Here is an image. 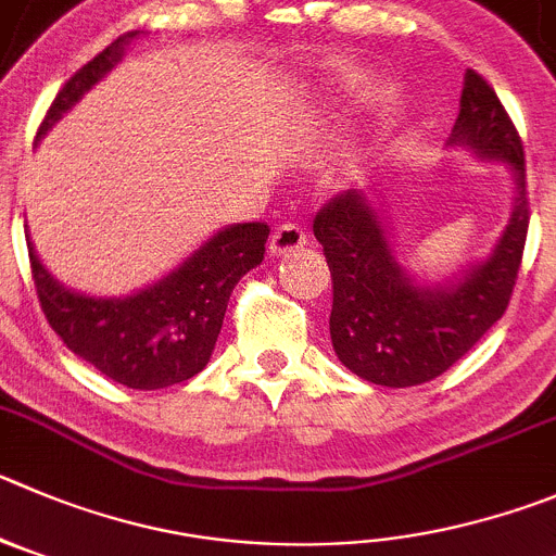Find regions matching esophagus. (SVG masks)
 <instances>
[{"label":"esophagus","instance_id":"1","mask_svg":"<svg viewBox=\"0 0 556 556\" xmlns=\"http://www.w3.org/2000/svg\"><path fill=\"white\" fill-rule=\"evenodd\" d=\"M307 243V232L302 230L299 225L288 222V225H279L271 236V252L274 254H288L295 252V249H302Z\"/></svg>","mask_w":556,"mask_h":556}]
</instances>
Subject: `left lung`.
I'll return each instance as SVG.
<instances>
[{"mask_svg":"<svg viewBox=\"0 0 556 556\" xmlns=\"http://www.w3.org/2000/svg\"><path fill=\"white\" fill-rule=\"evenodd\" d=\"M450 144L516 173V207L494 252L450 285H419L397 263L381 216L362 191L331 197L313 232L331 271L329 331L334 354L381 387H417L455 365L505 315L529 230L523 142L494 87L469 71Z\"/></svg>","mask_w":556,"mask_h":556,"instance_id":"8db88e82","label":"left lung"}]
</instances>
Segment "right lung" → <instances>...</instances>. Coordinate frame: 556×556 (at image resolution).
Returning <instances> with one entry per match:
<instances>
[{
    "label": "right lung",
    "instance_id": "add662e5",
    "mask_svg": "<svg viewBox=\"0 0 556 556\" xmlns=\"http://www.w3.org/2000/svg\"><path fill=\"white\" fill-rule=\"evenodd\" d=\"M134 35L109 43L62 85L38 137L103 79L114 62H121L123 46ZM268 232L266 222L225 227L186 257L184 266L126 299H96L67 290L46 271L29 238L27 249L40 309L67 349L123 387L164 389L189 381L207 365L232 288L263 263Z\"/></svg>",
    "mask_w": 556,
    "mask_h": 556
}]
</instances>
